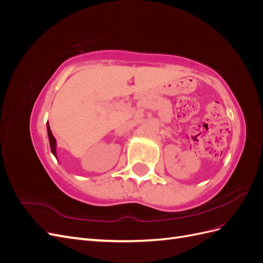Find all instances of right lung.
Returning <instances> with one entry per match:
<instances>
[{"label":"right lung","mask_w":263,"mask_h":263,"mask_svg":"<svg viewBox=\"0 0 263 263\" xmlns=\"http://www.w3.org/2000/svg\"><path fill=\"white\" fill-rule=\"evenodd\" d=\"M47 132H48V138H49V144H50V149H51V153L53 154V156L57 158V153H55V139L53 137V135L50 130V127L49 124H47Z\"/></svg>","instance_id":"add662e5"}]
</instances>
